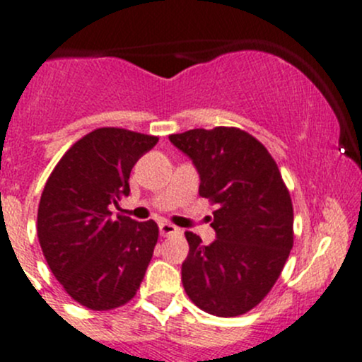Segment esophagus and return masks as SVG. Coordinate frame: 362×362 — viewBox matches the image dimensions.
<instances>
[{
	"instance_id": "34e87169",
	"label": "esophagus",
	"mask_w": 362,
	"mask_h": 362,
	"mask_svg": "<svg viewBox=\"0 0 362 362\" xmlns=\"http://www.w3.org/2000/svg\"><path fill=\"white\" fill-rule=\"evenodd\" d=\"M160 235L162 237H170V235H180L181 230L177 226H174L173 223H160Z\"/></svg>"
}]
</instances>
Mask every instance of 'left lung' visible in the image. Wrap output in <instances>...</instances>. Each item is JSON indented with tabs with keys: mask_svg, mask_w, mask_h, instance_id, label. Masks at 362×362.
Masks as SVG:
<instances>
[{
	"mask_svg": "<svg viewBox=\"0 0 362 362\" xmlns=\"http://www.w3.org/2000/svg\"><path fill=\"white\" fill-rule=\"evenodd\" d=\"M169 139L193 160L200 197L218 206L212 244L185 233V291L200 310L237 317L270 293L288 262L294 237L289 189L267 148L245 130L193 129Z\"/></svg>",
	"mask_w": 362,
	"mask_h": 362,
	"instance_id": "left-lung-1",
	"label": "left lung"
}]
</instances>
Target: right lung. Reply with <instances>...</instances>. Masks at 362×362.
I'll use <instances>...</instances> for the list:
<instances>
[{
    "instance_id": "right-lung-1",
    "label": "right lung",
    "mask_w": 362,
    "mask_h": 362,
    "mask_svg": "<svg viewBox=\"0 0 362 362\" xmlns=\"http://www.w3.org/2000/svg\"><path fill=\"white\" fill-rule=\"evenodd\" d=\"M156 136L100 127L73 144L45 185L38 206V240L64 291L90 310L129 303L143 282L158 240L153 219L111 218L129 195L134 163Z\"/></svg>"
}]
</instances>
